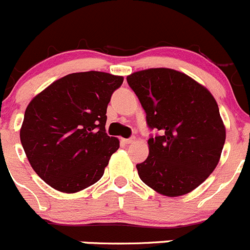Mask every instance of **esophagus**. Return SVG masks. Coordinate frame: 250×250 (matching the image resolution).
I'll list each match as a JSON object with an SVG mask.
<instances>
[{
    "mask_svg": "<svg viewBox=\"0 0 250 250\" xmlns=\"http://www.w3.org/2000/svg\"><path fill=\"white\" fill-rule=\"evenodd\" d=\"M136 141L135 137H131V138H123V142L126 143V145H130V143H133Z\"/></svg>",
    "mask_w": 250,
    "mask_h": 250,
    "instance_id": "34e87169",
    "label": "esophagus"
}]
</instances>
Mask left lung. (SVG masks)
<instances>
[{"instance_id": "1", "label": "left lung", "mask_w": 250, "mask_h": 250, "mask_svg": "<svg viewBox=\"0 0 250 250\" xmlns=\"http://www.w3.org/2000/svg\"><path fill=\"white\" fill-rule=\"evenodd\" d=\"M150 128L149 154L136 165L140 179L162 196L189 193L219 164L226 128L214 96L185 73L150 68L126 78Z\"/></svg>"}]
</instances>
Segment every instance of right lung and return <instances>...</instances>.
<instances>
[{"mask_svg":"<svg viewBox=\"0 0 250 250\" xmlns=\"http://www.w3.org/2000/svg\"><path fill=\"white\" fill-rule=\"evenodd\" d=\"M123 76L103 71L58 79L28 104L21 141L34 171L52 188L76 193L104 174L120 147L105 133L107 107Z\"/></svg>","mask_w":250,"mask_h":250,"instance_id":"right-lung-1","label":"right lung"}]
</instances>
